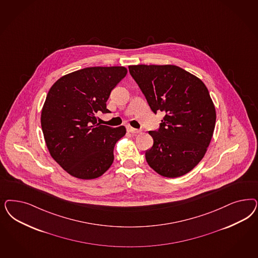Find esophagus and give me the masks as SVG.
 Segmentation results:
<instances>
[{
    "mask_svg": "<svg viewBox=\"0 0 258 258\" xmlns=\"http://www.w3.org/2000/svg\"><path fill=\"white\" fill-rule=\"evenodd\" d=\"M127 131L129 132V133L132 134H139L141 132V130H138V129H135L133 127H131V126H128L127 127Z\"/></svg>",
    "mask_w": 258,
    "mask_h": 258,
    "instance_id": "esophagus-1",
    "label": "esophagus"
}]
</instances>
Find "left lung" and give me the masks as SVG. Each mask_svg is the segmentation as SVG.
Listing matches in <instances>:
<instances>
[{
	"instance_id": "1",
	"label": "left lung",
	"mask_w": 258,
	"mask_h": 258,
	"mask_svg": "<svg viewBox=\"0 0 258 258\" xmlns=\"http://www.w3.org/2000/svg\"><path fill=\"white\" fill-rule=\"evenodd\" d=\"M151 110L165 113L145 153L149 166L166 177L189 173L203 158L216 125V108L198 77L176 66H129Z\"/></svg>"
}]
</instances>
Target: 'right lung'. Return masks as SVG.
<instances>
[{
	"mask_svg": "<svg viewBox=\"0 0 258 258\" xmlns=\"http://www.w3.org/2000/svg\"><path fill=\"white\" fill-rule=\"evenodd\" d=\"M127 74L123 67H87L59 78L48 91L41 116L42 133L51 157L69 175L93 179L114 161V147L124 126L97 122L109 113L111 91Z\"/></svg>",
	"mask_w": 258,
	"mask_h": 258,
	"instance_id": "add662e5",
	"label": "right lung"
}]
</instances>
